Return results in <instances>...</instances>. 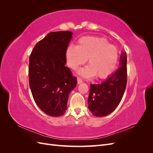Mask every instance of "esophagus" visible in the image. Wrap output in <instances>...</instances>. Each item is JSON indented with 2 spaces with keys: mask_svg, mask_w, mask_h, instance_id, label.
<instances>
[{
  "mask_svg": "<svg viewBox=\"0 0 153 153\" xmlns=\"http://www.w3.org/2000/svg\"><path fill=\"white\" fill-rule=\"evenodd\" d=\"M83 80L80 77H77V82H78V84H80L81 83H82Z\"/></svg>",
  "mask_w": 153,
  "mask_h": 153,
  "instance_id": "obj_1",
  "label": "esophagus"
}]
</instances>
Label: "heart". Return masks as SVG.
I'll return each instance as SVG.
<instances>
[{
  "label": "heart",
  "mask_w": 153,
  "mask_h": 153,
  "mask_svg": "<svg viewBox=\"0 0 153 153\" xmlns=\"http://www.w3.org/2000/svg\"><path fill=\"white\" fill-rule=\"evenodd\" d=\"M68 66L75 70L85 63L88 65L79 71L85 77L96 75L104 78L112 73L117 65L118 52L108 41L96 36H84L78 41V46L70 45L66 50Z\"/></svg>",
  "instance_id": "1"
}]
</instances>
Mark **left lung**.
<instances>
[{"instance_id": "left-lung-1", "label": "left lung", "mask_w": 153, "mask_h": 153, "mask_svg": "<svg viewBox=\"0 0 153 153\" xmlns=\"http://www.w3.org/2000/svg\"><path fill=\"white\" fill-rule=\"evenodd\" d=\"M127 55L122 52L119 68L107 79L98 84H91L88 104L96 117L112 113L121 101L127 84Z\"/></svg>"}]
</instances>
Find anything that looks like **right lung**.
<instances>
[{
    "label": "right lung",
    "instance_id": "add662e5",
    "mask_svg": "<svg viewBox=\"0 0 153 153\" xmlns=\"http://www.w3.org/2000/svg\"><path fill=\"white\" fill-rule=\"evenodd\" d=\"M72 34L70 31L50 32L34 46L29 57L32 96L39 108L51 116L65 113L69 95L76 85V78L65 66Z\"/></svg>",
    "mask_w": 153,
    "mask_h": 153
}]
</instances>
